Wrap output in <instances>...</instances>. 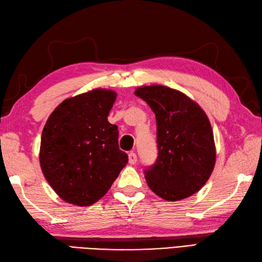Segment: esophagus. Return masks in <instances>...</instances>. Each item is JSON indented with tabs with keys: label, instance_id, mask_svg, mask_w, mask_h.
Wrapping results in <instances>:
<instances>
[{
	"label": "esophagus",
	"instance_id": "obj_1",
	"mask_svg": "<svg viewBox=\"0 0 262 262\" xmlns=\"http://www.w3.org/2000/svg\"><path fill=\"white\" fill-rule=\"evenodd\" d=\"M137 161H138L137 154L134 153V152H130V153H129V163L133 165V164L137 163Z\"/></svg>",
	"mask_w": 262,
	"mask_h": 262
}]
</instances>
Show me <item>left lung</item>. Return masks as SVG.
I'll return each instance as SVG.
<instances>
[{
  "mask_svg": "<svg viewBox=\"0 0 262 262\" xmlns=\"http://www.w3.org/2000/svg\"><path fill=\"white\" fill-rule=\"evenodd\" d=\"M134 95L150 105L157 119L158 159L144 169L148 187L169 202L197 193L216 162L206 114L186 95L161 84L140 87Z\"/></svg>",
  "mask_w": 262,
  "mask_h": 262,
  "instance_id": "obj_1",
  "label": "left lung"
}]
</instances>
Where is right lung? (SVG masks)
<instances>
[{
    "mask_svg": "<svg viewBox=\"0 0 262 262\" xmlns=\"http://www.w3.org/2000/svg\"><path fill=\"white\" fill-rule=\"evenodd\" d=\"M116 98L112 90H90L63 100L46 121L39 163L62 201L95 204L128 163V154L119 148L118 126L108 121Z\"/></svg>",
    "mask_w": 262,
    "mask_h": 262,
    "instance_id": "obj_1",
    "label": "right lung"
}]
</instances>
